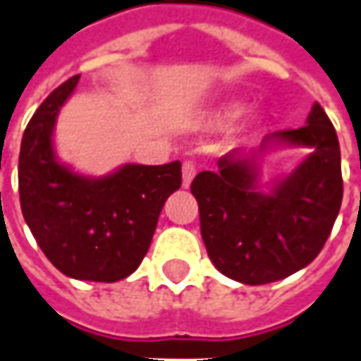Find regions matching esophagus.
I'll return each mask as SVG.
<instances>
[{
	"instance_id": "obj_1",
	"label": "esophagus",
	"mask_w": 361,
	"mask_h": 361,
	"mask_svg": "<svg viewBox=\"0 0 361 361\" xmlns=\"http://www.w3.org/2000/svg\"><path fill=\"white\" fill-rule=\"evenodd\" d=\"M195 173H197L195 162L185 160V162H183V168H181V176H183V188H189V185H191V181H193V178H195Z\"/></svg>"
}]
</instances>
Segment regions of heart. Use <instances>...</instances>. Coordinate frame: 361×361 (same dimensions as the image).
I'll use <instances>...</instances> for the list:
<instances>
[{"label": "heart", "mask_w": 361, "mask_h": 361, "mask_svg": "<svg viewBox=\"0 0 361 361\" xmlns=\"http://www.w3.org/2000/svg\"><path fill=\"white\" fill-rule=\"evenodd\" d=\"M242 109V103H226V105H223L221 109L216 111V115H215V123L216 125H223V123H228L231 119H234L238 113H240ZM259 123H262V117L259 115H250L248 119L244 121V125H242V128L244 130H254V128H258L259 127Z\"/></svg>", "instance_id": "1"}]
</instances>
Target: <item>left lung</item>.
Instances as JSON below:
<instances>
[{"label":"left lung","mask_w":361,"mask_h":361,"mask_svg":"<svg viewBox=\"0 0 361 361\" xmlns=\"http://www.w3.org/2000/svg\"><path fill=\"white\" fill-rule=\"evenodd\" d=\"M312 150L269 192L257 188V160L269 145ZM216 172L191 183L199 203L201 236L215 268L246 286L291 276L319 256L342 203V168L336 130L319 103L307 125L271 133L250 152L221 156Z\"/></svg>","instance_id":"1"}]
</instances>
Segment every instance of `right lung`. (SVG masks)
Returning <instances> with one entry per match:
<instances>
[{
  "mask_svg": "<svg viewBox=\"0 0 361 361\" xmlns=\"http://www.w3.org/2000/svg\"><path fill=\"white\" fill-rule=\"evenodd\" d=\"M78 80L50 93L25 128L19 199L25 223L54 268L72 279L113 283L146 256L164 203L181 185V164H125L105 178H87L58 162L54 123Z\"/></svg>",
  "mask_w": 361,
  "mask_h": 361,
  "instance_id": "right-lung-1",
  "label": "right lung"
}]
</instances>
